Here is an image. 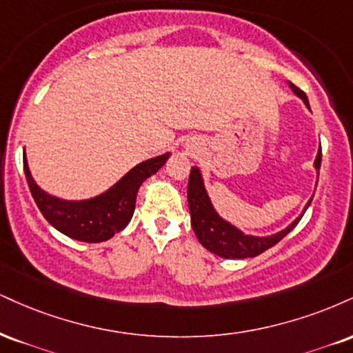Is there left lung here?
I'll use <instances>...</instances> for the list:
<instances>
[{"label":"left lung","mask_w":353,"mask_h":353,"mask_svg":"<svg viewBox=\"0 0 353 353\" xmlns=\"http://www.w3.org/2000/svg\"><path fill=\"white\" fill-rule=\"evenodd\" d=\"M286 83L292 90V93H294L298 99L303 100L305 107L309 108V100L307 97H305V93L303 90H299L294 83ZM321 159L322 151L319 148L316 161H314V169H316L317 172V181H319ZM312 197L309 199L307 203L304 205L299 217L292 220L286 228H283V230L276 233H271V235H252V233H245L241 228L233 225L232 222H228V220H225L222 215L219 214L217 209L214 207V203H212L209 192H207L205 181H203L202 171L199 165H192V169H190L188 185L190 225H192L195 236H197V240L201 241L202 246H205L209 252L217 254V256L227 258V260H240V258L258 256L260 253L266 252L271 246H274L278 241H281L284 236L299 223V220L303 219L304 212L307 210L309 205H311Z\"/></svg>","instance_id":"1"}]
</instances>
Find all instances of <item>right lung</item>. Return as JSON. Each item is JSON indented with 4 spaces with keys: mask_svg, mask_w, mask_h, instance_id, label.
<instances>
[{
    "mask_svg": "<svg viewBox=\"0 0 353 353\" xmlns=\"http://www.w3.org/2000/svg\"><path fill=\"white\" fill-rule=\"evenodd\" d=\"M171 152H164L136 164L105 192L80 201L55 197L42 189L34 181L26 151H24V174L34 202L55 230L85 243H100L112 239L114 233L121 232L130 223L139 188L148 177L163 168Z\"/></svg>",
    "mask_w": 353,
    "mask_h": 353,
    "instance_id": "right-lung-1",
    "label": "right lung"
}]
</instances>
